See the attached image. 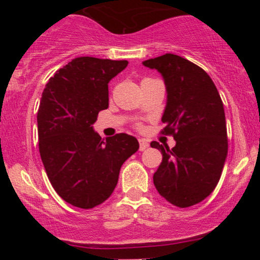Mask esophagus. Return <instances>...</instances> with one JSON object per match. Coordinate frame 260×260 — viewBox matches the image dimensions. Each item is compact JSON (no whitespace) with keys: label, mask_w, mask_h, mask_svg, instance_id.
<instances>
[{"label":"esophagus","mask_w":260,"mask_h":260,"mask_svg":"<svg viewBox=\"0 0 260 260\" xmlns=\"http://www.w3.org/2000/svg\"><path fill=\"white\" fill-rule=\"evenodd\" d=\"M149 148V143L145 139H139V150L144 151Z\"/></svg>","instance_id":"34e87169"}]
</instances>
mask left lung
I'll return each instance as SVG.
<instances>
[{
  "label": "left lung",
  "mask_w": 260,
  "mask_h": 260,
  "mask_svg": "<svg viewBox=\"0 0 260 260\" xmlns=\"http://www.w3.org/2000/svg\"><path fill=\"white\" fill-rule=\"evenodd\" d=\"M143 64L162 76L168 101L161 132L176 140L172 149L150 143L162 154L155 188L171 204L188 208L215 189L225 165L228 131L221 98L208 73L181 56L165 53Z\"/></svg>",
  "instance_id": "obj_1"
}]
</instances>
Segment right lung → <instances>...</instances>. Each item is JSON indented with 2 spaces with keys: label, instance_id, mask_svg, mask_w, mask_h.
Returning a JSON list of instances; mask_svg holds the SVG:
<instances>
[{
  "label": "right lung",
  "instance_id": "obj_1",
  "mask_svg": "<svg viewBox=\"0 0 260 260\" xmlns=\"http://www.w3.org/2000/svg\"><path fill=\"white\" fill-rule=\"evenodd\" d=\"M127 61L77 57L45 86L38 111L39 151L53 189L77 208L91 209L112 194L121 166L139 149L126 133L106 140L94 131L109 107V82Z\"/></svg>",
  "mask_w": 260,
  "mask_h": 260
}]
</instances>
